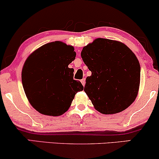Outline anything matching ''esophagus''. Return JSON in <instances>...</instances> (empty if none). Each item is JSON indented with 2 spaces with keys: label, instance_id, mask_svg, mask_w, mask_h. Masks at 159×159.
<instances>
[{
  "label": "esophagus",
  "instance_id": "obj_1",
  "mask_svg": "<svg viewBox=\"0 0 159 159\" xmlns=\"http://www.w3.org/2000/svg\"><path fill=\"white\" fill-rule=\"evenodd\" d=\"M81 82L82 84H83V86H84L85 85V78H83V79H81Z\"/></svg>",
  "mask_w": 159,
  "mask_h": 159
}]
</instances>
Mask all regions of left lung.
I'll return each mask as SVG.
<instances>
[{"mask_svg":"<svg viewBox=\"0 0 159 159\" xmlns=\"http://www.w3.org/2000/svg\"><path fill=\"white\" fill-rule=\"evenodd\" d=\"M81 55L92 72L84 91L95 108L104 114L126 109L140 85V66L134 53L123 43L98 38L84 47Z\"/></svg>","mask_w":159,"mask_h":159,"instance_id":"obj_1","label":"left lung"}]
</instances>
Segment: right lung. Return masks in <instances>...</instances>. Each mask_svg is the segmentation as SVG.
I'll return each instance as SVG.
<instances>
[{
  "label": "right lung",
  "mask_w": 159,
  "mask_h": 159,
  "mask_svg": "<svg viewBox=\"0 0 159 159\" xmlns=\"http://www.w3.org/2000/svg\"><path fill=\"white\" fill-rule=\"evenodd\" d=\"M74 48L61 42L40 47L25 61L21 80L30 105L43 114L60 116L69 109L75 95L84 90L68 66L75 58Z\"/></svg>",
  "instance_id": "1"
}]
</instances>
